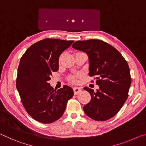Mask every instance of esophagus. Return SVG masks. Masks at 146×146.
Returning a JSON list of instances; mask_svg holds the SVG:
<instances>
[{
    "label": "esophagus",
    "instance_id": "obj_1",
    "mask_svg": "<svg viewBox=\"0 0 146 146\" xmlns=\"http://www.w3.org/2000/svg\"><path fill=\"white\" fill-rule=\"evenodd\" d=\"M73 91L75 95H77L78 93H80L81 90H82V88H78V87H74L73 88Z\"/></svg>",
    "mask_w": 146,
    "mask_h": 146
}]
</instances>
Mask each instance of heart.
Wrapping results in <instances>:
<instances>
[{
	"label": "heart",
	"mask_w": 146,
	"mask_h": 146,
	"mask_svg": "<svg viewBox=\"0 0 146 146\" xmlns=\"http://www.w3.org/2000/svg\"><path fill=\"white\" fill-rule=\"evenodd\" d=\"M80 78V75H76L75 76H71L70 77H69V81L73 83H78V78Z\"/></svg>",
	"instance_id": "b5f03b06"
}]
</instances>
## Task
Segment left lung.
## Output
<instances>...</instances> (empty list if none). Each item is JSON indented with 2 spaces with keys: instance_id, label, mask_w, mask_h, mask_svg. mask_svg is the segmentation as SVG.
<instances>
[{
  "instance_id": "1",
  "label": "left lung",
  "mask_w": 146,
  "mask_h": 146,
  "mask_svg": "<svg viewBox=\"0 0 146 146\" xmlns=\"http://www.w3.org/2000/svg\"><path fill=\"white\" fill-rule=\"evenodd\" d=\"M72 47L88 54L90 76H96L97 91L85 87L91 100L83 108L86 115L105 121L119 111L128 97L131 78L129 66L121 53L106 42L97 39L79 40Z\"/></svg>"
}]
</instances>
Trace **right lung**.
Here are the masks:
<instances>
[{
	"label": "right lung",
	"instance_id": "obj_1",
	"mask_svg": "<svg viewBox=\"0 0 146 146\" xmlns=\"http://www.w3.org/2000/svg\"><path fill=\"white\" fill-rule=\"evenodd\" d=\"M73 42L44 39L29 47L20 60L17 90L26 111L39 122L50 123L59 119L74 95L70 86L54 90L48 83L52 73L58 70L59 56Z\"/></svg>",
	"mask_w": 146,
	"mask_h": 146
}]
</instances>
